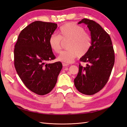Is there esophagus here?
<instances>
[{
  "instance_id": "1",
  "label": "esophagus",
  "mask_w": 127,
  "mask_h": 127,
  "mask_svg": "<svg viewBox=\"0 0 127 127\" xmlns=\"http://www.w3.org/2000/svg\"><path fill=\"white\" fill-rule=\"evenodd\" d=\"M63 66L64 67H67L69 66V64H66V63H63Z\"/></svg>"
}]
</instances>
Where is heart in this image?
<instances>
[{"label": "heart", "instance_id": "heart-1", "mask_svg": "<svg viewBox=\"0 0 127 127\" xmlns=\"http://www.w3.org/2000/svg\"><path fill=\"white\" fill-rule=\"evenodd\" d=\"M61 40H69L66 48L58 57V60L66 63H71L78 56L86 55L91 48L92 40L89 34L84 31L82 26L74 23H68L61 26L58 35L52 34L49 40L50 48L56 53L61 50Z\"/></svg>", "mask_w": 127, "mask_h": 127}]
</instances>
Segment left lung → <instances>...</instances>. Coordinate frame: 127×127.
<instances>
[{"label":"left lung","mask_w":127,"mask_h":127,"mask_svg":"<svg viewBox=\"0 0 127 127\" xmlns=\"http://www.w3.org/2000/svg\"><path fill=\"white\" fill-rule=\"evenodd\" d=\"M86 24L91 32L92 43L89 51L80 60L86 66L79 65L74 79L76 88L80 93L93 95L105 85L114 64V52L110 35L95 22L84 18L78 24Z\"/></svg>","instance_id":"obj_1"}]
</instances>
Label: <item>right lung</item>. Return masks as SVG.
Masks as SVG:
<instances>
[{
	"label": "right lung",
	"instance_id": "1",
	"mask_svg": "<svg viewBox=\"0 0 127 127\" xmlns=\"http://www.w3.org/2000/svg\"><path fill=\"white\" fill-rule=\"evenodd\" d=\"M57 24L35 21L27 26L19 34L14 48V65L20 78L27 88L36 94L44 95L55 86L63 68L55 59L49 44V38Z\"/></svg>",
	"mask_w": 127,
	"mask_h": 127
}]
</instances>
